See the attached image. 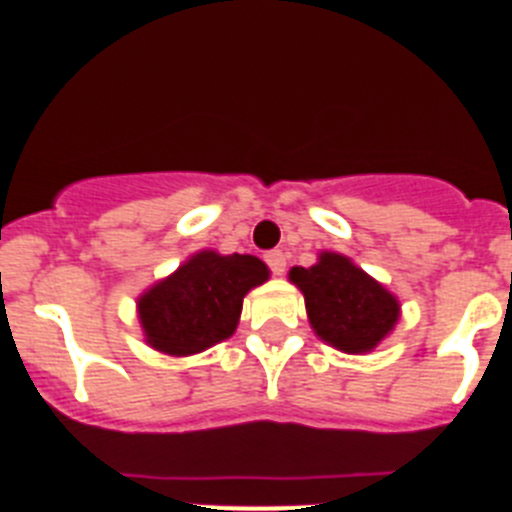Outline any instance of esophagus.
<instances>
[{
	"label": "esophagus",
	"instance_id": "obj_1",
	"mask_svg": "<svg viewBox=\"0 0 512 512\" xmlns=\"http://www.w3.org/2000/svg\"><path fill=\"white\" fill-rule=\"evenodd\" d=\"M264 259H266V264H269V269L274 271L277 277H282L284 269H287V256H284L282 251H269Z\"/></svg>",
	"mask_w": 512,
	"mask_h": 512
}]
</instances>
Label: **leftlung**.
Listing matches in <instances>:
<instances>
[{
	"mask_svg": "<svg viewBox=\"0 0 512 512\" xmlns=\"http://www.w3.org/2000/svg\"><path fill=\"white\" fill-rule=\"evenodd\" d=\"M289 282L305 295L315 336L343 354H369L395 330L400 300L336 251H320L312 266H292Z\"/></svg>",
	"mask_w": 512,
	"mask_h": 512,
	"instance_id": "8db88e82",
	"label": "left lung"
}]
</instances>
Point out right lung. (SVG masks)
<instances>
[{"instance_id":"1","label":"right lung","mask_w":512,"mask_h":512,"mask_svg":"<svg viewBox=\"0 0 512 512\" xmlns=\"http://www.w3.org/2000/svg\"><path fill=\"white\" fill-rule=\"evenodd\" d=\"M269 266L248 253L205 248L135 302L143 338L169 356H192L235 333L243 297L269 279Z\"/></svg>"}]
</instances>
